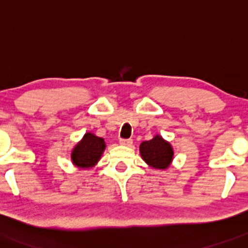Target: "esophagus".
Wrapping results in <instances>:
<instances>
[{
	"label": "esophagus",
	"instance_id": "34e87169",
	"mask_svg": "<svg viewBox=\"0 0 248 248\" xmlns=\"http://www.w3.org/2000/svg\"><path fill=\"white\" fill-rule=\"evenodd\" d=\"M119 143L121 144V145H124V146H132L133 141L131 139H121Z\"/></svg>",
	"mask_w": 248,
	"mask_h": 248
}]
</instances>
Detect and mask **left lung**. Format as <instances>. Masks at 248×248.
Segmentation results:
<instances>
[{
	"label": "left lung",
	"instance_id": "left-lung-1",
	"mask_svg": "<svg viewBox=\"0 0 248 248\" xmlns=\"http://www.w3.org/2000/svg\"><path fill=\"white\" fill-rule=\"evenodd\" d=\"M140 153L147 165L156 169L168 168L173 157V151L170 143L156 136L150 141H144L140 145Z\"/></svg>",
	"mask_w": 248,
	"mask_h": 248
}]
</instances>
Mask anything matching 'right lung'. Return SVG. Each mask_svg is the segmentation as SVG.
Here are the masks:
<instances>
[{
  "mask_svg": "<svg viewBox=\"0 0 248 248\" xmlns=\"http://www.w3.org/2000/svg\"><path fill=\"white\" fill-rule=\"evenodd\" d=\"M105 150V142L93 133H85L81 142L73 150L71 159L80 168H89L95 165Z\"/></svg>",
  "mask_w": 248,
  "mask_h": 248,
  "instance_id": "right-lung-1",
  "label": "right lung"
}]
</instances>
